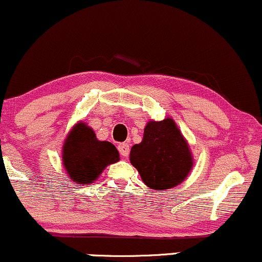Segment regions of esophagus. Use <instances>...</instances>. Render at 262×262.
Returning a JSON list of instances; mask_svg holds the SVG:
<instances>
[{
	"mask_svg": "<svg viewBox=\"0 0 262 262\" xmlns=\"http://www.w3.org/2000/svg\"><path fill=\"white\" fill-rule=\"evenodd\" d=\"M118 151L123 157H127L129 155V144H127V143L119 144L118 145Z\"/></svg>",
	"mask_w": 262,
	"mask_h": 262,
	"instance_id": "obj_1",
	"label": "esophagus"
}]
</instances>
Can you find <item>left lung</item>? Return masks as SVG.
Instances as JSON below:
<instances>
[{"instance_id": "8db88e82", "label": "left lung", "mask_w": 262, "mask_h": 262, "mask_svg": "<svg viewBox=\"0 0 262 262\" xmlns=\"http://www.w3.org/2000/svg\"><path fill=\"white\" fill-rule=\"evenodd\" d=\"M129 160L145 185L154 190L177 187L194 165L188 141L171 117L147 122L143 140L132 146Z\"/></svg>"}]
</instances>
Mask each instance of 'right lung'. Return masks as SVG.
I'll list each match as a JSON object with an SVG mask.
<instances>
[{
  "mask_svg": "<svg viewBox=\"0 0 262 262\" xmlns=\"http://www.w3.org/2000/svg\"><path fill=\"white\" fill-rule=\"evenodd\" d=\"M62 161L72 181L89 185L107 166L119 161V152L110 141L97 140L95 132L86 123L78 122L63 143Z\"/></svg>",
  "mask_w": 262,
  "mask_h": 262,
  "instance_id": "1",
  "label": "right lung"
}]
</instances>
